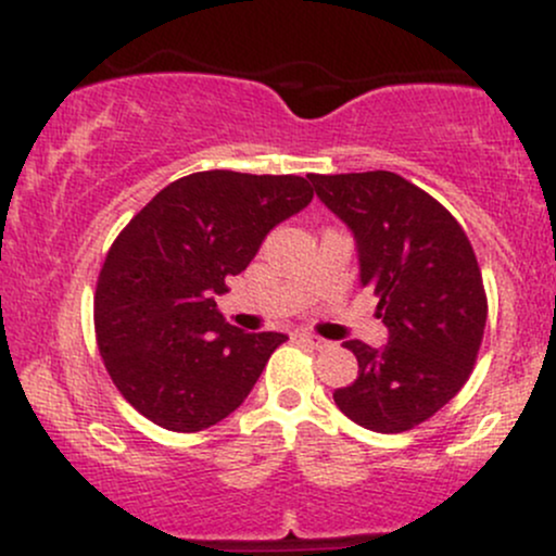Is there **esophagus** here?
Listing matches in <instances>:
<instances>
[{
	"label": "esophagus",
	"instance_id": "obj_1",
	"mask_svg": "<svg viewBox=\"0 0 556 556\" xmlns=\"http://www.w3.org/2000/svg\"><path fill=\"white\" fill-rule=\"evenodd\" d=\"M300 342L308 344V348H314V350H324V348H329V342L324 340V337H318V334H300Z\"/></svg>",
	"mask_w": 556,
	"mask_h": 556
}]
</instances>
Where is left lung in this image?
<instances>
[{"label": "left lung", "instance_id": "1", "mask_svg": "<svg viewBox=\"0 0 556 556\" xmlns=\"http://www.w3.org/2000/svg\"><path fill=\"white\" fill-rule=\"evenodd\" d=\"M324 206L350 227L361 285L374 287L384 348L344 342L358 379L334 392L350 420L400 433L429 420L473 371L486 292L468 235L437 198L394 172L308 175Z\"/></svg>", "mask_w": 556, "mask_h": 556}]
</instances>
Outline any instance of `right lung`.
<instances>
[{"label":"right lung","mask_w":556,"mask_h":556,"mask_svg":"<svg viewBox=\"0 0 556 556\" xmlns=\"http://www.w3.org/2000/svg\"><path fill=\"white\" fill-rule=\"evenodd\" d=\"M311 198L305 177L195 172L169 182L117 235L96 282V342L140 416L193 433L251 394L287 337L232 327L214 298Z\"/></svg>","instance_id":"1"}]
</instances>
